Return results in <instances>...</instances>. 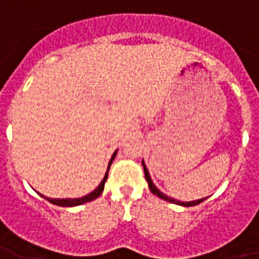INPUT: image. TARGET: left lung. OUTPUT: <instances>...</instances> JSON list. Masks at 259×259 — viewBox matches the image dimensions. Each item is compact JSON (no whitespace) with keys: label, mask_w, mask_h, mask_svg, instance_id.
Returning a JSON list of instances; mask_svg holds the SVG:
<instances>
[{"label":"left lung","mask_w":259,"mask_h":259,"mask_svg":"<svg viewBox=\"0 0 259 259\" xmlns=\"http://www.w3.org/2000/svg\"><path fill=\"white\" fill-rule=\"evenodd\" d=\"M142 164H143V168H144V177H146V180H147L148 182V188H150V191L154 193V195H157L158 198L164 199V200H167V202H171V203H175V205H181V206H196L207 199V198H202V199H198V200H192V202H181V200H177V199L169 198V196L164 195V193L160 192V191L157 189V186L153 184V181H151V178H150V174H148V169L147 167H146V164H144V161H142Z\"/></svg>","instance_id":"obj_1"}]
</instances>
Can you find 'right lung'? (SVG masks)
I'll use <instances>...</instances> for the list:
<instances>
[{"mask_svg":"<svg viewBox=\"0 0 259 259\" xmlns=\"http://www.w3.org/2000/svg\"><path fill=\"white\" fill-rule=\"evenodd\" d=\"M117 151H115L113 153V155H112L111 161H109V165H108V171H109V168H111V164L112 161L115 160V155H116ZM108 171H106V174H105L104 180H102V182L99 184V186L95 189V191H92L91 193H88V195H85V196H82V198H75V199H52V198H45L43 195V198L48 199L50 203H53V205H57V206H63V207H71V206H78V205H82V203H87V202H91V200H94V199H97L102 193V191H104V186H105V182H106V180H108Z\"/></svg>","mask_w":259,"mask_h":259,"instance_id":"1","label":"right lung"}]
</instances>
